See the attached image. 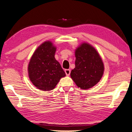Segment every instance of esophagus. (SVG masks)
<instances>
[{
	"label": "esophagus",
	"instance_id": "34e87169",
	"mask_svg": "<svg viewBox=\"0 0 132 132\" xmlns=\"http://www.w3.org/2000/svg\"><path fill=\"white\" fill-rule=\"evenodd\" d=\"M64 71H65V73L66 75L67 76H69L70 74V69H66L65 70H64Z\"/></svg>",
	"mask_w": 132,
	"mask_h": 132
}]
</instances>
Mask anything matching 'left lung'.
Masks as SVG:
<instances>
[{
  "mask_svg": "<svg viewBox=\"0 0 132 132\" xmlns=\"http://www.w3.org/2000/svg\"><path fill=\"white\" fill-rule=\"evenodd\" d=\"M75 56V68L70 73L71 79L80 88H90L100 81L103 75L101 58L95 48L87 43L77 48Z\"/></svg>",
  "mask_w": 132,
  "mask_h": 132,
  "instance_id": "obj_1",
  "label": "left lung"
}]
</instances>
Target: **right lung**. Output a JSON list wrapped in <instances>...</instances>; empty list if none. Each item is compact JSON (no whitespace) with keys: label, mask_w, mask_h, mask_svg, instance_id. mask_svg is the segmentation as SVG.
I'll return each mask as SVG.
<instances>
[{"label":"right lung","mask_w":132,"mask_h":132,"mask_svg":"<svg viewBox=\"0 0 132 132\" xmlns=\"http://www.w3.org/2000/svg\"><path fill=\"white\" fill-rule=\"evenodd\" d=\"M56 47L50 41L42 44L31 57L28 67L32 84L43 91L55 87L62 77L66 76L61 64L55 58Z\"/></svg>","instance_id":"1"}]
</instances>
